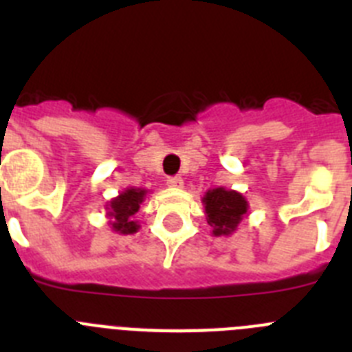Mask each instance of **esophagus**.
I'll return each mask as SVG.
<instances>
[{
  "label": "esophagus",
  "instance_id": "34e87169",
  "mask_svg": "<svg viewBox=\"0 0 352 352\" xmlns=\"http://www.w3.org/2000/svg\"><path fill=\"white\" fill-rule=\"evenodd\" d=\"M167 185L173 186V188H182L183 179L179 176H170V178H167Z\"/></svg>",
  "mask_w": 352,
  "mask_h": 352
}]
</instances>
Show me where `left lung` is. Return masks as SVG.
I'll list each match as a JSON object with an SVG mask.
<instances>
[{
    "mask_svg": "<svg viewBox=\"0 0 352 352\" xmlns=\"http://www.w3.org/2000/svg\"><path fill=\"white\" fill-rule=\"evenodd\" d=\"M206 220L213 229L214 236L231 234L243 214L247 213V201L241 194L226 188H213L204 195Z\"/></svg>",
    "mask_w": 352,
    "mask_h": 352,
    "instance_id": "left-lung-1",
    "label": "left lung"
}]
</instances>
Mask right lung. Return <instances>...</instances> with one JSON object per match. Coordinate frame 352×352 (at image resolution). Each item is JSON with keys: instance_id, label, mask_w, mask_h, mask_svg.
I'll use <instances>...</instances> for the list:
<instances>
[{"instance_id": "right-lung-1", "label": "right lung", "mask_w": 352, "mask_h": 352, "mask_svg": "<svg viewBox=\"0 0 352 352\" xmlns=\"http://www.w3.org/2000/svg\"><path fill=\"white\" fill-rule=\"evenodd\" d=\"M146 192L141 188H129L120 197L111 201V211L109 217L114 219L113 229L121 234H132L139 229V226L132 220V217L139 211V206L144 201Z\"/></svg>"}]
</instances>
